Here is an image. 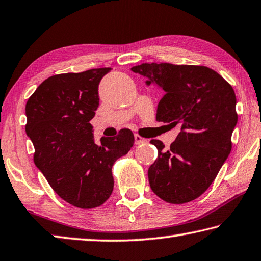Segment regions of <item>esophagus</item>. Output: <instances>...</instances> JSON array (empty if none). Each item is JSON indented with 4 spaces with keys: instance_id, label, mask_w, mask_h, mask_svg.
I'll list each match as a JSON object with an SVG mask.
<instances>
[{
    "instance_id": "1",
    "label": "esophagus",
    "mask_w": 261,
    "mask_h": 261,
    "mask_svg": "<svg viewBox=\"0 0 261 261\" xmlns=\"http://www.w3.org/2000/svg\"><path fill=\"white\" fill-rule=\"evenodd\" d=\"M145 143H147V139L143 138V137H140L139 135H135V144L136 145H141Z\"/></svg>"
}]
</instances>
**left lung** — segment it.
<instances>
[{
	"label": "left lung",
	"instance_id": "8db88e82",
	"mask_svg": "<svg viewBox=\"0 0 261 261\" xmlns=\"http://www.w3.org/2000/svg\"><path fill=\"white\" fill-rule=\"evenodd\" d=\"M131 70L162 91L156 121L181 129L168 149L162 141L150 140L159 151L148 169L151 191L171 204L195 200L210 187L231 150L238 123L234 90L205 66L151 63Z\"/></svg>",
	"mask_w": 261,
	"mask_h": 261
}]
</instances>
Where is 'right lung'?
Listing matches in <instances>:
<instances>
[{
	"label": "right lung",
	"instance_id": "obj_1",
	"mask_svg": "<svg viewBox=\"0 0 261 261\" xmlns=\"http://www.w3.org/2000/svg\"><path fill=\"white\" fill-rule=\"evenodd\" d=\"M111 67L65 73L42 82L26 103V134L34 145V163L52 189L69 204L93 209L114 187L112 167L134 146L122 129L96 144L90 121L99 106L98 85Z\"/></svg>",
	"mask_w": 261,
	"mask_h": 261
}]
</instances>
